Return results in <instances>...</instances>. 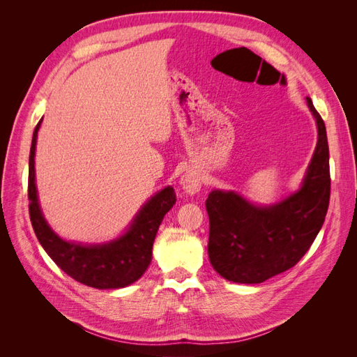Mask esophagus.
Segmentation results:
<instances>
[{
  "mask_svg": "<svg viewBox=\"0 0 357 357\" xmlns=\"http://www.w3.org/2000/svg\"><path fill=\"white\" fill-rule=\"evenodd\" d=\"M201 174L197 171H188L186 174L181 177V186L185 189V192L190 193V195H193V193H197L201 189Z\"/></svg>",
  "mask_w": 357,
  "mask_h": 357,
  "instance_id": "obj_1",
  "label": "esophagus"
}]
</instances>
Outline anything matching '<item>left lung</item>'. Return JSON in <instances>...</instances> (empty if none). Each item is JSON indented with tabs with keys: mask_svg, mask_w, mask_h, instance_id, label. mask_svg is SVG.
I'll return each instance as SVG.
<instances>
[{
	"mask_svg": "<svg viewBox=\"0 0 357 357\" xmlns=\"http://www.w3.org/2000/svg\"><path fill=\"white\" fill-rule=\"evenodd\" d=\"M307 102L319 139L301 190L264 208L234 192L213 190L205 201L210 262L229 282L255 284L287 271L308 252L325 222L331 197L326 126L310 96Z\"/></svg>",
	"mask_w": 357,
	"mask_h": 357,
	"instance_id": "1",
	"label": "left lung"
}]
</instances>
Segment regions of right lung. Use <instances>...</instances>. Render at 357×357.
Returning <instances> with one entry per match:
<instances>
[{
	"label": "right lung",
	"mask_w": 357,
	"mask_h": 357,
	"mask_svg": "<svg viewBox=\"0 0 357 357\" xmlns=\"http://www.w3.org/2000/svg\"><path fill=\"white\" fill-rule=\"evenodd\" d=\"M40 123L41 121L32 135L28 174L29 219L40 244L63 273L82 284L96 289H119L137 282L152 261L159 225L177 201L174 189L168 186L158 192L138 213L129 231L113 243L80 245L62 240L49 228L38 207L34 156Z\"/></svg>",
	"instance_id": "right-lung-1"
}]
</instances>
